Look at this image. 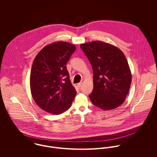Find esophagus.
Wrapping results in <instances>:
<instances>
[{"label": "esophagus", "mask_w": 157, "mask_h": 157, "mask_svg": "<svg viewBox=\"0 0 157 157\" xmlns=\"http://www.w3.org/2000/svg\"><path fill=\"white\" fill-rule=\"evenodd\" d=\"M82 82H81V83H79L77 84V86H78V88H80V87L82 86Z\"/></svg>", "instance_id": "34e87169"}]
</instances>
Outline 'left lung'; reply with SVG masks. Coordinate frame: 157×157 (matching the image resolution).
I'll return each instance as SVG.
<instances>
[{
  "instance_id": "left-lung-1",
  "label": "left lung",
  "mask_w": 157,
  "mask_h": 157,
  "mask_svg": "<svg viewBox=\"0 0 157 157\" xmlns=\"http://www.w3.org/2000/svg\"><path fill=\"white\" fill-rule=\"evenodd\" d=\"M80 48L93 70L90 101L103 110L118 108L124 101L132 81L124 54L117 47L101 41L81 44Z\"/></svg>"
}]
</instances>
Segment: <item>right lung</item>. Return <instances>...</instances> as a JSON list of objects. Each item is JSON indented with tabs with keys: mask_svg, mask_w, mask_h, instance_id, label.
<instances>
[{
	"mask_svg": "<svg viewBox=\"0 0 157 157\" xmlns=\"http://www.w3.org/2000/svg\"><path fill=\"white\" fill-rule=\"evenodd\" d=\"M75 49L68 42H54L45 46L33 61L31 92L36 103L46 112L59 115L71 106L77 92L66 65Z\"/></svg>",
	"mask_w": 157,
	"mask_h": 157,
	"instance_id": "add662e5",
	"label": "right lung"
}]
</instances>
